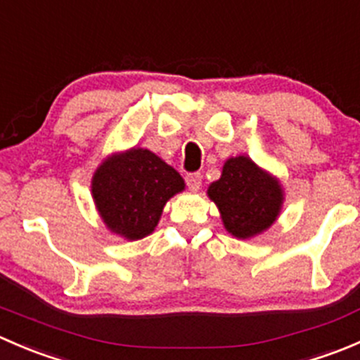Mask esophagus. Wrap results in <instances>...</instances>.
<instances>
[{
  "label": "esophagus",
  "mask_w": 360,
  "mask_h": 360,
  "mask_svg": "<svg viewBox=\"0 0 360 360\" xmlns=\"http://www.w3.org/2000/svg\"><path fill=\"white\" fill-rule=\"evenodd\" d=\"M186 184H188V188H190V190H193V191L200 190V186H202V174L200 172L188 174V176H186Z\"/></svg>",
  "instance_id": "1"
}]
</instances>
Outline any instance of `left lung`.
Instances as JSON below:
<instances>
[{"mask_svg":"<svg viewBox=\"0 0 360 360\" xmlns=\"http://www.w3.org/2000/svg\"><path fill=\"white\" fill-rule=\"evenodd\" d=\"M207 195L219 209L228 233L242 240L268 230L284 203L277 177L244 155L224 162L221 177L210 184Z\"/></svg>","mask_w":360,"mask_h":360,"instance_id":"8db88e82","label":"left lung"}]
</instances>
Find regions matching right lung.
Segmentation results:
<instances>
[{
	"mask_svg": "<svg viewBox=\"0 0 360 360\" xmlns=\"http://www.w3.org/2000/svg\"><path fill=\"white\" fill-rule=\"evenodd\" d=\"M183 190L179 172L144 148L111 155L92 177L99 216L112 233L127 240L153 233L165 203Z\"/></svg>",
	"mask_w": 360,
	"mask_h": 360,
	"instance_id": "1",
	"label": "right lung"
}]
</instances>
